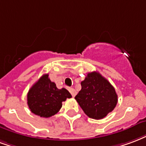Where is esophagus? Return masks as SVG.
I'll return each instance as SVG.
<instances>
[{"label": "esophagus", "instance_id": "1", "mask_svg": "<svg viewBox=\"0 0 146 146\" xmlns=\"http://www.w3.org/2000/svg\"><path fill=\"white\" fill-rule=\"evenodd\" d=\"M70 94H72V96H73V97H75V96H76V91L75 89H73V88H70Z\"/></svg>", "mask_w": 146, "mask_h": 146}]
</instances>
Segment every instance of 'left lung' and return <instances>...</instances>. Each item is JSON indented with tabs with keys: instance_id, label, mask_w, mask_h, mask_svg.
<instances>
[{
	"instance_id": "obj_1",
	"label": "left lung",
	"mask_w": 146,
	"mask_h": 146,
	"mask_svg": "<svg viewBox=\"0 0 146 146\" xmlns=\"http://www.w3.org/2000/svg\"><path fill=\"white\" fill-rule=\"evenodd\" d=\"M75 99L90 118L102 119L116 107L117 95L114 87L98 72L88 73Z\"/></svg>"
}]
</instances>
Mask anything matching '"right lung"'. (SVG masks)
I'll return each instance as SVG.
<instances>
[{
    "label": "right lung",
    "instance_id": "obj_1",
    "mask_svg": "<svg viewBox=\"0 0 146 146\" xmlns=\"http://www.w3.org/2000/svg\"><path fill=\"white\" fill-rule=\"evenodd\" d=\"M72 96L65 88L58 89L54 82L44 74L29 90L28 105L33 114L42 117H49L57 114L62 102Z\"/></svg>",
    "mask_w": 146,
    "mask_h": 146
}]
</instances>
